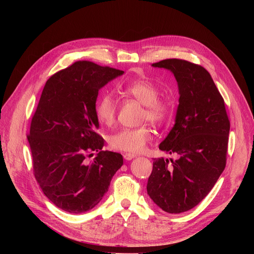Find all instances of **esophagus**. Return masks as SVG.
Masks as SVG:
<instances>
[{
    "mask_svg": "<svg viewBox=\"0 0 254 254\" xmlns=\"http://www.w3.org/2000/svg\"><path fill=\"white\" fill-rule=\"evenodd\" d=\"M124 157H125V159H127V161H130V159L136 157V155L135 154H131V153H125Z\"/></svg>",
    "mask_w": 254,
    "mask_h": 254,
    "instance_id": "34e87169",
    "label": "esophagus"
}]
</instances>
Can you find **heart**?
Returning <instances> with one entry per match:
<instances>
[{"mask_svg":"<svg viewBox=\"0 0 254 254\" xmlns=\"http://www.w3.org/2000/svg\"><path fill=\"white\" fill-rule=\"evenodd\" d=\"M126 95L136 99L144 107L142 120L153 125L164 122L168 112V105L159 100L158 87L148 80H136L122 87ZM117 102L111 93L103 95L96 105V116L99 123L104 126H112L116 119ZM152 139V134L148 127L122 128L109 137V145L114 150L139 153L143 151L147 143Z\"/></svg>","mask_w":254,"mask_h":254,"instance_id":"obj_1","label":"heart"}]
</instances>
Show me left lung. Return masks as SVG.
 Wrapping results in <instances>:
<instances>
[{"instance_id":"obj_1","label":"left lung","mask_w":254,"mask_h":254,"mask_svg":"<svg viewBox=\"0 0 254 254\" xmlns=\"http://www.w3.org/2000/svg\"><path fill=\"white\" fill-rule=\"evenodd\" d=\"M174 75L179 91L175 125L159 149L178 159H153L147 193L172 214L195 207L210 192L225 168L230 120L224 101L202 65L177 59L151 64Z\"/></svg>"}]
</instances>
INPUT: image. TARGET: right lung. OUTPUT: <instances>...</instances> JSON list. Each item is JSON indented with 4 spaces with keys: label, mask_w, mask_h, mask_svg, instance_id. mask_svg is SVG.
<instances>
[{
    "label": "right lung",
    "mask_w": 254,
    "mask_h": 254,
    "mask_svg": "<svg viewBox=\"0 0 254 254\" xmlns=\"http://www.w3.org/2000/svg\"><path fill=\"white\" fill-rule=\"evenodd\" d=\"M124 71L76 62L52 75L33 116L28 140L35 177L60 209L79 214L96 207L124 165L120 153L104 151L98 134L99 90ZM97 156L90 163L86 157Z\"/></svg>",
    "instance_id": "add662e5"
}]
</instances>
